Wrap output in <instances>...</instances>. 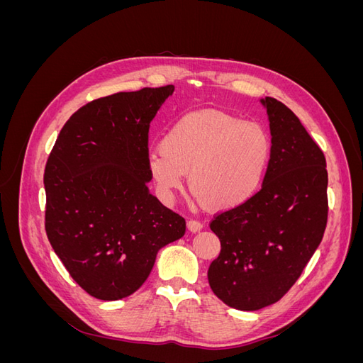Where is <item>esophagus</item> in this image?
Segmentation results:
<instances>
[{
	"label": "esophagus",
	"mask_w": 363,
	"mask_h": 363,
	"mask_svg": "<svg viewBox=\"0 0 363 363\" xmlns=\"http://www.w3.org/2000/svg\"><path fill=\"white\" fill-rule=\"evenodd\" d=\"M188 228L191 230V232H200V230L203 228V223L199 221V219H189L188 221Z\"/></svg>",
	"instance_id": "1"
}]
</instances>
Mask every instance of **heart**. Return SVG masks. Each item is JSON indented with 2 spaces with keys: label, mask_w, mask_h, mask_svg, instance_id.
<instances>
[{
  "label": "heart",
  "mask_w": 363,
  "mask_h": 363,
  "mask_svg": "<svg viewBox=\"0 0 363 363\" xmlns=\"http://www.w3.org/2000/svg\"><path fill=\"white\" fill-rule=\"evenodd\" d=\"M271 157V136L259 123L223 111H200L164 130L160 148L148 152L147 164L164 199H172L189 171L196 196L207 207L225 211L256 195Z\"/></svg>",
  "instance_id": "obj_1"
}]
</instances>
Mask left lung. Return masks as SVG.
<instances>
[{
	"label": "left lung",
	"mask_w": 363,
	"mask_h": 363,
	"mask_svg": "<svg viewBox=\"0 0 363 363\" xmlns=\"http://www.w3.org/2000/svg\"><path fill=\"white\" fill-rule=\"evenodd\" d=\"M272 157L262 189L211 221L221 252L207 271L219 300L239 311L279 301L298 280L324 236L328 216L325 157L300 119L265 96Z\"/></svg>",
	"instance_id": "1"
}]
</instances>
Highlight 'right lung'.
Segmentation results:
<instances>
[{
    "label": "right lung",
    "mask_w": 363,
    "mask_h": 363,
    "mask_svg": "<svg viewBox=\"0 0 363 363\" xmlns=\"http://www.w3.org/2000/svg\"><path fill=\"white\" fill-rule=\"evenodd\" d=\"M174 86L84 104L60 130L43 172L45 232L69 276L95 298L138 291L186 221L150 192L148 131Z\"/></svg>",
    "instance_id": "obj_1"
}]
</instances>
